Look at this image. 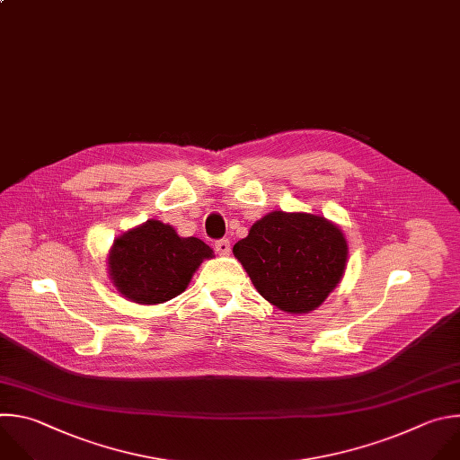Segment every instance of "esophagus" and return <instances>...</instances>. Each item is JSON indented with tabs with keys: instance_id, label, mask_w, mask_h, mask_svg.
Listing matches in <instances>:
<instances>
[{
	"instance_id": "esophagus-1",
	"label": "esophagus",
	"mask_w": 460,
	"mask_h": 460,
	"mask_svg": "<svg viewBox=\"0 0 460 460\" xmlns=\"http://www.w3.org/2000/svg\"><path fill=\"white\" fill-rule=\"evenodd\" d=\"M216 252H217L219 255H228V253H230V241H228V239H219V241L216 243Z\"/></svg>"
}]
</instances>
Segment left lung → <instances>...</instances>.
<instances>
[{"mask_svg":"<svg viewBox=\"0 0 460 460\" xmlns=\"http://www.w3.org/2000/svg\"><path fill=\"white\" fill-rule=\"evenodd\" d=\"M234 255L266 301L306 314L339 285L348 246L342 232L324 217L271 212L234 244Z\"/></svg>","mask_w":460,"mask_h":460,"instance_id":"left-lung-1","label":"left lung"}]
</instances>
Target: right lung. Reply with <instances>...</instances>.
Here are the masks:
<instances>
[{"label":"right lung","mask_w":460,"mask_h":460,"mask_svg":"<svg viewBox=\"0 0 460 460\" xmlns=\"http://www.w3.org/2000/svg\"><path fill=\"white\" fill-rule=\"evenodd\" d=\"M212 248L198 237H179L170 225L150 219L114 241L109 255L111 279L123 297L159 305L189 287Z\"/></svg>","instance_id":"obj_1"}]
</instances>
